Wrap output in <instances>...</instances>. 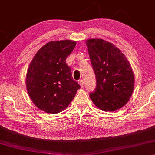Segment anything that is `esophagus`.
Listing matches in <instances>:
<instances>
[{
	"mask_svg": "<svg viewBox=\"0 0 155 155\" xmlns=\"http://www.w3.org/2000/svg\"><path fill=\"white\" fill-rule=\"evenodd\" d=\"M79 84L81 85V87H83V86H84V82H83V80H80L79 81Z\"/></svg>",
	"mask_w": 155,
	"mask_h": 155,
	"instance_id": "1",
	"label": "esophagus"
}]
</instances>
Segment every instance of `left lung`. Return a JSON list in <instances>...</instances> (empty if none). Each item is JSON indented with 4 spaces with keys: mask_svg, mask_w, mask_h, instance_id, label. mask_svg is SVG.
I'll return each mask as SVG.
<instances>
[{
    "mask_svg": "<svg viewBox=\"0 0 155 155\" xmlns=\"http://www.w3.org/2000/svg\"><path fill=\"white\" fill-rule=\"evenodd\" d=\"M86 45L97 79L90 99L104 111L120 109L134 90V76L129 61L119 48L103 39H88Z\"/></svg>",
    "mask_w": 155,
    "mask_h": 155,
    "instance_id": "left-lung-1",
    "label": "left lung"
}]
</instances>
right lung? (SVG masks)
I'll use <instances>...</instances> for the list:
<instances>
[{
    "mask_svg": "<svg viewBox=\"0 0 155 155\" xmlns=\"http://www.w3.org/2000/svg\"><path fill=\"white\" fill-rule=\"evenodd\" d=\"M76 41H51L39 50L29 65L26 87L32 102L41 110L56 114L64 110L81 87L73 79L65 60Z\"/></svg>",
    "mask_w": 155,
    "mask_h": 155,
    "instance_id": "1",
    "label": "right lung"
}]
</instances>
